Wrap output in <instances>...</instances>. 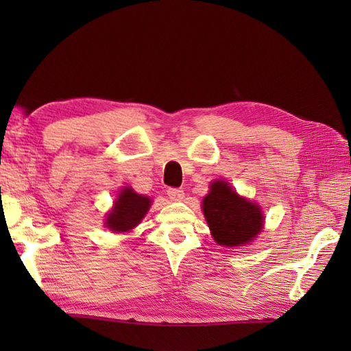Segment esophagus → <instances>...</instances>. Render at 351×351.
<instances>
[{"label":"esophagus","mask_w":351,"mask_h":351,"mask_svg":"<svg viewBox=\"0 0 351 351\" xmlns=\"http://www.w3.org/2000/svg\"><path fill=\"white\" fill-rule=\"evenodd\" d=\"M167 195L171 200H181V199H184V190L182 189H169Z\"/></svg>","instance_id":"1"}]
</instances>
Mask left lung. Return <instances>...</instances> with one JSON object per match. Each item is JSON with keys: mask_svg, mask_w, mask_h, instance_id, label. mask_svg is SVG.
I'll return each mask as SVG.
<instances>
[{"mask_svg": "<svg viewBox=\"0 0 351 351\" xmlns=\"http://www.w3.org/2000/svg\"><path fill=\"white\" fill-rule=\"evenodd\" d=\"M204 214L214 240L220 245L247 244L263 229L259 206L237 195L225 181H215L204 199Z\"/></svg>", "mask_w": 351, "mask_h": 351, "instance_id": "obj_1", "label": "left lung"}]
</instances>
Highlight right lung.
<instances>
[{
	"instance_id": "obj_1",
	"label": "right lung",
	"mask_w": 351,
	"mask_h": 351,
	"mask_svg": "<svg viewBox=\"0 0 351 351\" xmlns=\"http://www.w3.org/2000/svg\"><path fill=\"white\" fill-rule=\"evenodd\" d=\"M149 206L151 199L137 195L132 189H125L116 200L114 210L107 215L106 225L113 232H126L138 225Z\"/></svg>"
}]
</instances>
